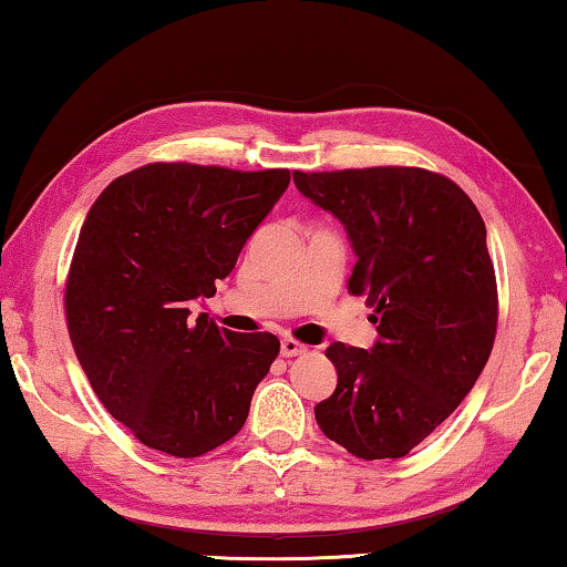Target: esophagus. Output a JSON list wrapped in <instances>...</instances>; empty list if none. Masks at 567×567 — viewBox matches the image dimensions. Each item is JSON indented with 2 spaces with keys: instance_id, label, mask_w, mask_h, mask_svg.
<instances>
[{
  "instance_id": "esophagus-1",
  "label": "esophagus",
  "mask_w": 567,
  "mask_h": 567,
  "mask_svg": "<svg viewBox=\"0 0 567 567\" xmlns=\"http://www.w3.org/2000/svg\"><path fill=\"white\" fill-rule=\"evenodd\" d=\"M305 352H307L305 344L292 340V338H285L282 344H280V354H282V358H297V354H305Z\"/></svg>"
}]
</instances>
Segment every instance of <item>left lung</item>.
Returning <instances> with one entry per match:
<instances>
[{
    "instance_id": "8db88e82",
    "label": "left lung",
    "mask_w": 567,
    "mask_h": 567,
    "mask_svg": "<svg viewBox=\"0 0 567 567\" xmlns=\"http://www.w3.org/2000/svg\"><path fill=\"white\" fill-rule=\"evenodd\" d=\"M342 223L352 295L375 315L370 350L332 342L338 388L315 405L324 435L362 460L402 457L473 390L497 330L485 223L453 179L420 167L292 172Z\"/></svg>"
}]
</instances>
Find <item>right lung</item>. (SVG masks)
Here are the masks:
<instances>
[{"mask_svg": "<svg viewBox=\"0 0 567 567\" xmlns=\"http://www.w3.org/2000/svg\"><path fill=\"white\" fill-rule=\"evenodd\" d=\"M290 185L287 169L155 162L104 187L64 290L84 375L142 445L197 457L243 430L280 340L192 318Z\"/></svg>", "mask_w": 567, "mask_h": 567, "instance_id": "1", "label": "right lung"}]
</instances>
